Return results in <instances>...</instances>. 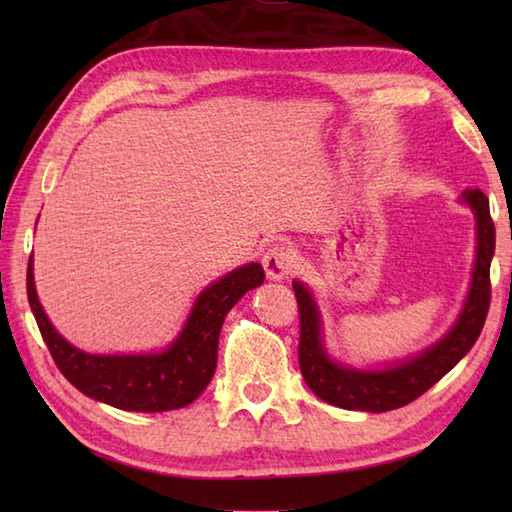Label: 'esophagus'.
<instances>
[{
  "mask_svg": "<svg viewBox=\"0 0 512 512\" xmlns=\"http://www.w3.org/2000/svg\"><path fill=\"white\" fill-rule=\"evenodd\" d=\"M262 264L266 277L277 281L292 273V268H295V255H292V250L286 244H275L264 253Z\"/></svg>",
  "mask_w": 512,
  "mask_h": 512,
  "instance_id": "esophagus-1",
  "label": "esophagus"
}]
</instances>
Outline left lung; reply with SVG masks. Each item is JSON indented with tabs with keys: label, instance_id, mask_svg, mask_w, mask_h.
Segmentation results:
<instances>
[{
	"label": "left lung",
	"instance_id": "1",
	"mask_svg": "<svg viewBox=\"0 0 512 512\" xmlns=\"http://www.w3.org/2000/svg\"><path fill=\"white\" fill-rule=\"evenodd\" d=\"M469 204L477 220V250L469 297L458 321L429 350L383 369H354L334 363L323 347L321 314L312 292L292 281L299 303V367L306 385L321 400L350 411L383 413L422 396L438 380L462 361V356L480 336L488 303H491V259L495 253V224L488 209V198L480 189H469L460 198Z\"/></svg>",
	"mask_w": 512,
	"mask_h": 512
}]
</instances>
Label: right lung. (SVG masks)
I'll return each instance as SVG.
<instances>
[{
    "mask_svg": "<svg viewBox=\"0 0 512 512\" xmlns=\"http://www.w3.org/2000/svg\"><path fill=\"white\" fill-rule=\"evenodd\" d=\"M262 264H246L220 277L202 295L178 339L156 354H88L52 328L37 299L32 257L26 290L39 332L70 383L94 400L125 411H169L187 407L211 383L217 367V341L224 317L248 290L264 284Z\"/></svg>",
    "mask_w": 512,
    "mask_h": 512,
    "instance_id": "1",
    "label": "right lung"
}]
</instances>
